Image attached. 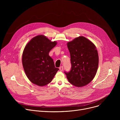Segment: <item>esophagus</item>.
Listing matches in <instances>:
<instances>
[{"label": "esophagus", "instance_id": "1", "mask_svg": "<svg viewBox=\"0 0 120 120\" xmlns=\"http://www.w3.org/2000/svg\"><path fill=\"white\" fill-rule=\"evenodd\" d=\"M59 70H60V71H63V66L60 67L59 68Z\"/></svg>", "mask_w": 120, "mask_h": 120}]
</instances>
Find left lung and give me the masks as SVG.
Masks as SVG:
<instances>
[{"label":"left lung","mask_w":120,"mask_h":120,"mask_svg":"<svg viewBox=\"0 0 120 120\" xmlns=\"http://www.w3.org/2000/svg\"><path fill=\"white\" fill-rule=\"evenodd\" d=\"M71 55V68L65 72L69 82L75 86H84L93 79L96 74L99 56L95 45L80 36L67 43Z\"/></svg>","instance_id":"1"}]
</instances>
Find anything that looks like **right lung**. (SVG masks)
I'll list each match as a JSON object with an SVG mask.
<instances>
[{
  "label": "right lung",
  "instance_id": "right-lung-1",
  "mask_svg": "<svg viewBox=\"0 0 120 120\" xmlns=\"http://www.w3.org/2000/svg\"><path fill=\"white\" fill-rule=\"evenodd\" d=\"M57 44L43 35L33 37L25 46L22 65L28 78L33 84L43 86L51 82L58 68L49 53Z\"/></svg>",
  "mask_w": 120,
  "mask_h": 120
}]
</instances>
